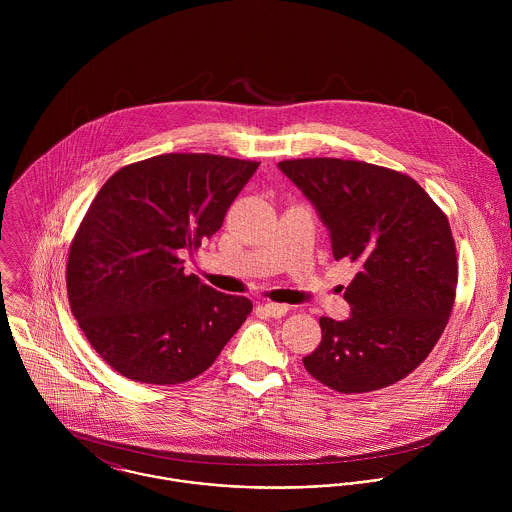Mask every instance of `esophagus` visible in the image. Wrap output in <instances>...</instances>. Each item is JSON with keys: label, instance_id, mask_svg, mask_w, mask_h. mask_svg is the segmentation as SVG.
<instances>
[{"label": "esophagus", "instance_id": "obj_1", "mask_svg": "<svg viewBox=\"0 0 512 512\" xmlns=\"http://www.w3.org/2000/svg\"><path fill=\"white\" fill-rule=\"evenodd\" d=\"M262 311L268 315V317H284L286 313H288V305H284V303H272V301H268V303H264L262 305Z\"/></svg>", "mask_w": 512, "mask_h": 512}]
</instances>
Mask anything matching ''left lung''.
I'll return each mask as SVG.
<instances>
[{"mask_svg": "<svg viewBox=\"0 0 512 512\" xmlns=\"http://www.w3.org/2000/svg\"><path fill=\"white\" fill-rule=\"evenodd\" d=\"M278 167L315 205L335 260L359 268L345 290L351 317L319 319L321 343L303 357L305 370L343 394L406 378L436 347L455 303L457 254L445 213L388 167L335 157Z\"/></svg>", "mask_w": 512, "mask_h": 512, "instance_id": "obj_1", "label": "left lung"}]
</instances>
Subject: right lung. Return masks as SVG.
<instances>
[{"mask_svg":"<svg viewBox=\"0 0 512 512\" xmlns=\"http://www.w3.org/2000/svg\"><path fill=\"white\" fill-rule=\"evenodd\" d=\"M213 153H163L118 169L74 232L69 303L92 349L122 376L187 382L217 361L252 311L183 272L258 169Z\"/></svg>","mask_w":512,"mask_h":512,"instance_id":"right-lung-1","label":"right lung"}]
</instances>
